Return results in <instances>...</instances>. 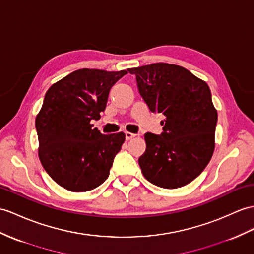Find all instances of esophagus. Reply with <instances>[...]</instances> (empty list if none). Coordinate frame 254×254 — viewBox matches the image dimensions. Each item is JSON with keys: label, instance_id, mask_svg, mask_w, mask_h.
<instances>
[{"label": "esophagus", "instance_id": "esophagus-1", "mask_svg": "<svg viewBox=\"0 0 254 254\" xmlns=\"http://www.w3.org/2000/svg\"><path fill=\"white\" fill-rule=\"evenodd\" d=\"M125 137H126V140H130V139H132V138L135 137V134L132 133V132L126 131V132H125Z\"/></svg>", "mask_w": 254, "mask_h": 254}]
</instances>
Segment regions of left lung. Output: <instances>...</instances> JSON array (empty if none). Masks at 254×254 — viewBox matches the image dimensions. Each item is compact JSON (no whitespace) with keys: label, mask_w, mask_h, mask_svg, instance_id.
I'll list each match as a JSON object with an SVG mask.
<instances>
[{"label":"left lung","mask_w":254,"mask_h":254,"mask_svg":"<svg viewBox=\"0 0 254 254\" xmlns=\"http://www.w3.org/2000/svg\"><path fill=\"white\" fill-rule=\"evenodd\" d=\"M151 112L162 113L163 132L144 134L139 157L147 181L164 189L184 187L198 177L214 151L218 113L205 80L183 66L164 63L128 69Z\"/></svg>","instance_id":"8db88e82"}]
</instances>
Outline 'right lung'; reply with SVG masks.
<instances>
[{
    "instance_id": "right-lung-1",
    "label": "right lung",
    "mask_w": 254,
    "mask_h": 254,
    "mask_svg": "<svg viewBox=\"0 0 254 254\" xmlns=\"http://www.w3.org/2000/svg\"><path fill=\"white\" fill-rule=\"evenodd\" d=\"M127 71H74L47 90L36 115L39 157L47 174L64 189L80 193L107 180L125 133L102 134L92 120L104 112L112 86Z\"/></svg>"
}]
</instances>
